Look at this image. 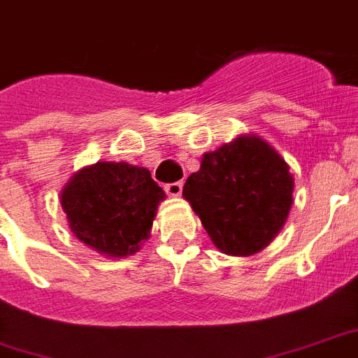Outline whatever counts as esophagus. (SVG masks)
Instances as JSON below:
<instances>
[{"label":"esophagus","instance_id":"1","mask_svg":"<svg viewBox=\"0 0 358 358\" xmlns=\"http://www.w3.org/2000/svg\"><path fill=\"white\" fill-rule=\"evenodd\" d=\"M182 187H184V184H182V182H173V184L165 185V191H167V195L178 196L180 193H182Z\"/></svg>","mask_w":358,"mask_h":358}]
</instances>
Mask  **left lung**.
<instances>
[{
	"label": "left lung",
	"instance_id": "8db88e82",
	"mask_svg": "<svg viewBox=\"0 0 358 358\" xmlns=\"http://www.w3.org/2000/svg\"><path fill=\"white\" fill-rule=\"evenodd\" d=\"M292 193L288 165L258 137H238L204 154L201 171L184 185L208 236L232 256L255 255L280 232Z\"/></svg>",
	"mask_w": 358,
	"mask_h": 358
}]
</instances>
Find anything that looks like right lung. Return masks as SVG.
Returning a JSON list of instances; mask_svg holds the SVG:
<instances>
[{"label": "right lung", "mask_w": 358, "mask_h": 358, "mask_svg": "<svg viewBox=\"0 0 358 358\" xmlns=\"http://www.w3.org/2000/svg\"><path fill=\"white\" fill-rule=\"evenodd\" d=\"M165 193L150 171L128 163L100 162L70 180L61 195L70 230L98 252L134 255L148 238Z\"/></svg>", "instance_id": "right-lung-1"}]
</instances>
